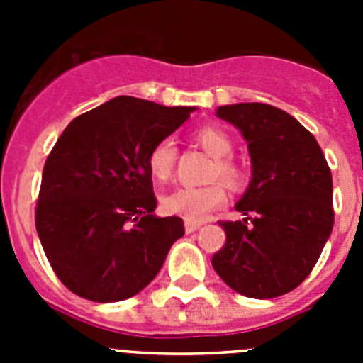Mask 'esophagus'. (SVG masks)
<instances>
[{
	"mask_svg": "<svg viewBox=\"0 0 363 363\" xmlns=\"http://www.w3.org/2000/svg\"><path fill=\"white\" fill-rule=\"evenodd\" d=\"M201 227V221H187L185 220V233L191 234L194 230H198Z\"/></svg>",
	"mask_w": 363,
	"mask_h": 363,
	"instance_id": "1",
	"label": "esophagus"
}]
</instances>
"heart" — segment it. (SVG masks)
<instances>
[{"instance_id":"obj_1","label":"heart","mask_w":363,"mask_h":363,"mask_svg":"<svg viewBox=\"0 0 363 363\" xmlns=\"http://www.w3.org/2000/svg\"><path fill=\"white\" fill-rule=\"evenodd\" d=\"M198 145L214 158L209 179H221L229 187H238L242 182V169L229 158L234 149L233 138L216 125H205L194 133ZM176 165V143L172 138L160 140L147 156V169L154 182L163 184L171 178ZM227 201V191L221 184L207 187H179L162 198L165 213L184 218L187 221H203L209 213Z\"/></svg>"}]
</instances>
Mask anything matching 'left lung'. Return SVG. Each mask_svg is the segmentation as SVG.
<instances>
[{"label": "left lung", "mask_w": 363, "mask_h": 363, "mask_svg": "<svg viewBox=\"0 0 363 363\" xmlns=\"http://www.w3.org/2000/svg\"><path fill=\"white\" fill-rule=\"evenodd\" d=\"M216 114L245 138L252 178L236 203L245 218L220 221L227 242L213 267L243 296H281L309 277L331 236V169L316 138L281 108L234 104Z\"/></svg>", "instance_id": "1"}]
</instances>
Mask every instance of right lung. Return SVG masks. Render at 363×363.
<instances>
[{"mask_svg": "<svg viewBox=\"0 0 363 363\" xmlns=\"http://www.w3.org/2000/svg\"><path fill=\"white\" fill-rule=\"evenodd\" d=\"M196 107H165L133 96L74 118L45 162L36 230L67 289L108 303L154 280L185 233L178 216L154 214L147 156Z\"/></svg>", "mask_w": 363, "mask_h": 363, "instance_id": "obj_1", "label": "right lung"}]
</instances>
